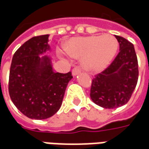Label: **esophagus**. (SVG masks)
<instances>
[{
    "instance_id": "1",
    "label": "esophagus",
    "mask_w": 149,
    "mask_h": 149,
    "mask_svg": "<svg viewBox=\"0 0 149 149\" xmlns=\"http://www.w3.org/2000/svg\"><path fill=\"white\" fill-rule=\"evenodd\" d=\"M81 72V68H79V67H75V68H73V69H72V73L73 76H76V75H77L78 73H80Z\"/></svg>"
}]
</instances>
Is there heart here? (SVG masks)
Returning <instances> with one entry per match:
<instances>
[{
	"instance_id": "1",
	"label": "heart",
	"mask_w": 149,
	"mask_h": 149,
	"mask_svg": "<svg viewBox=\"0 0 149 149\" xmlns=\"http://www.w3.org/2000/svg\"><path fill=\"white\" fill-rule=\"evenodd\" d=\"M118 49V41L115 37L105 34L72 39L67 45L68 54L82 58V65L88 71H103L114 58Z\"/></svg>"
}]
</instances>
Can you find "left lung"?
Returning <instances> with one entry per match:
<instances>
[{"instance_id":"1","label":"left lung","mask_w":149,"mask_h":149,"mask_svg":"<svg viewBox=\"0 0 149 149\" xmlns=\"http://www.w3.org/2000/svg\"><path fill=\"white\" fill-rule=\"evenodd\" d=\"M115 37L120 45V52L104 71L95 75L90 88V97L94 103L109 109L128 103L139 76L133 45L124 37Z\"/></svg>"}]
</instances>
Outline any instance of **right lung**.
I'll use <instances>...</instances> for the list:
<instances>
[{
	"instance_id": "add662e5",
	"label": "right lung",
	"mask_w": 149,
	"mask_h": 149,
	"mask_svg": "<svg viewBox=\"0 0 149 149\" xmlns=\"http://www.w3.org/2000/svg\"><path fill=\"white\" fill-rule=\"evenodd\" d=\"M49 35L31 38L16 51L12 60L8 93L13 103L24 116L35 120L51 117L61 108L71 72H54L47 56Z\"/></svg>"
}]
</instances>
